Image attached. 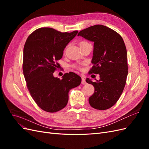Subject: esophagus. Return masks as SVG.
I'll list each match as a JSON object with an SVG mask.
<instances>
[{
    "label": "esophagus",
    "instance_id": "34e87169",
    "mask_svg": "<svg viewBox=\"0 0 149 149\" xmlns=\"http://www.w3.org/2000/svg\"><path fill=\"white\" fill-rule=\"evenodd\" d=\"M82 81H81V84H86L87 83L86 81V79L84 78H82Z\"/></svg>",
    "mask_w": 149,
    "mask_h": 149
}]
</instances>
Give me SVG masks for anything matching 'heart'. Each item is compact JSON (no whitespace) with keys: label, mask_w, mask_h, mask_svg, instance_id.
Wrapping results in <instances>:
<instances>
[{"label":"heart","mask_w":149,"mask_h":149,"mask_svg":"<svg viewBox=\"0 0 149 149\" xmlns=\"http://www.w3.org/2000/svg\"><path fill=\"white\" fill-rule=\"evenodd\" d=\"M74 68H78V69H79V67L78 66H77V65H74Z\"/></svg>","instance_id":"obj_1"}]
</instances>
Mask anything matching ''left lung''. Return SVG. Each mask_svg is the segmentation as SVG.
Instances as JSON below:
<instances>
[{
    "label": "left lung",
    "mask_w": 149,
    "mask_h": 149,
    "mask_svg": "<svg viewBox=\"0 0 149 149\" xmlns=\"http://www.w3.org/2000/svg\"><path fill=\"white\" fill-rule=\"evenodd\" d=\"M78 36L94 42L93 66L89 73L99 74L100 80L86 82L94 87L89 97L91 107L106 110L113 106L125 87L128 74L127 49L121 36L102 25H96L80 31Z\"/></svg>",
    "instance_id": "1"
}]
</instances>
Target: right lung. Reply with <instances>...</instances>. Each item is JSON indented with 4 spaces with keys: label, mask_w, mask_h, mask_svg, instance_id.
<instances>
[{
    "label": "right lung",
    "mask_w": 149,
    "mask_h": 149,
    "mask_svg": "<svg viewBox=\"0 0 149 149\" xmlns=\"http://www.w3.org/2000/svg\"><path fill=\"white\" fill-rule=\"evenodd\" d=\"M78 31L62 33L52 28L35 30L25 43L23 72L27 88L37 104L45 111L55 112L66 106L70 90L78 86L81 78L73 72L62 79L54 77L56 61Z\"/></svg>",
    "instance_id": "add662e5"
}]
</instances>
